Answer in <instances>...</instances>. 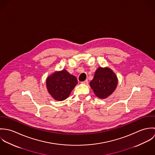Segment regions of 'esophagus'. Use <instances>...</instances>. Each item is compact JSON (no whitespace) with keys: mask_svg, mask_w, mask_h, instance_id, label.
Segmentation results:
<instances>
[{"mask_svg":"<svg viewBox=\"0 0 155 155\" xmlns=\"http://www.w3.org/2000/svg\"><path fill=\"white\" fill-rule=\"evenodd\" d=\"M82 84H85V85H88V80H85V81L82 82Z\"/></svg>","mask_w":155,"mask_h":155,"instance_id":"obj_1","label":"esophagus"}]
</instances>
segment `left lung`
<instances>
[{
  "label": "left lung",
  "instance_id": "left-lung-1",
  "mask_svg": "<svg viewBox=\"0 0 155 155\" xmlns=\"http://www.w3.org/2000/svg\"><path fill=\"white\" fill-rule=\"evenodd\" d=\"M89 85L97 97L104 99L115 90L117 85V78L110 68L98 67Z\"/></svg>",
  "mask_w": 155,
  "mask_h": 155
}]
</instances>
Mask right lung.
Segmentation results:
<instances>
[{
	"label": "right lung",
	"instance_id": "right-lung-1",
	"mask_svg": "<svg viewBox=\"0 0 155 155\" xmlns=\"http://www.w3.org/2000/svg\"><path fill=\"white\" fill-rule=\"evenodd\" d=\"M46 83L48 91L52 97L57 101H63L77 85L78 80L64 69L49 76Z\"/></svg>",
	"mask_w": 155,
	"mask_h": 155
}]
</instances>
